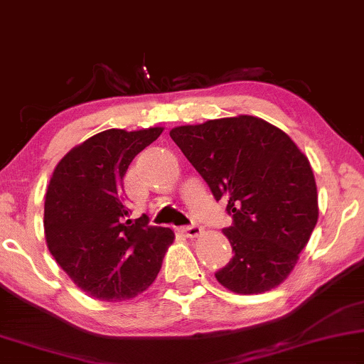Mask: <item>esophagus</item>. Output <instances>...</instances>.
<instances>
[{
	"label": "esophagus",
	"mask_w": 364,
	"mask_h": 364,
	"mask_svg": "<svg viewBox=\"0 0 364 364\" xmlns=\"http://www.w3.org/2000/svg\"><path fill=\"white\" fill-rule=\"evenodd\" d=\"M183 234L186 235V237L193 239V237H200L201 234H203V229H201L200 225H188V227H183Z\"/></svg>",
	"instance_id": "1"
}]
</instances>
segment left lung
<instances>
[{"label": "left lung", "instance_id": "obj_1", "mask_svg": "<svg viewBox=\"0 0 364 364\" xmlns=\"http://www.w3.org/2000/svg\"><path fill=\"white\" fill-rule=\"evenodd\" d=\"M169 135L234 217L224 229L234 256L217 282L240 295L282 284L318 218L307 156L282 129L252 115L174 127Z\"/></svg>", "mask_w": 364, "mask_h": 364}]
</instances>
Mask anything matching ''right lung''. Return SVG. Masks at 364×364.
<instances>
[{
    "instance_id": "right-lung-1",
    "label": "right lung",
    "mask_w": 364,
    "mask_h": 364,
    "mask_svg": "<svg viewBox=\"0 0 364 364\" xmlns=\"http://www.w3.org/2000/svg\"><path fill=\"white\" fill-rule=\"evenodd\" d=\"M163 127L110 129L74 146L55 166L43 205V234L57 264L76 287L102 301L146 291L173 244L168 227L132 220L124 176Z\"/></svg>"
}]
</instances>
